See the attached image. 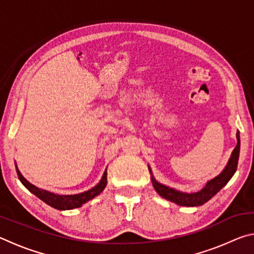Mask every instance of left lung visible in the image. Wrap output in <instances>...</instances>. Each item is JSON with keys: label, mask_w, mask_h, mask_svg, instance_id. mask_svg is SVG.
<instances>
[{"label": "left lung", "mask_w": 254, "mask_h": 254, "mask_svg": "<svg viewBox=\"0 0 254 254\" xmlns=\"http://www.w3.org/2000/svg\"><path fill=\"white\" fill-rule=\"evenodd\" d=\"M236 143L235 148L231 153V157L227 161L225 168L222 170V173L216 176V177L208 180L205 186L200 189V190L196 192H185L175 189L173 187L166 186L161 183L157 182L154 179L151 168L149 167V171L151 174V182L154 189L160 195L162 198H165L173 203L180 205V206H187V207H194V206H200L208 201L212 197L217 194L221 189L225 186V185L230 182V179L233 177L235 174L236 168H238V161L240 156V132H236Z\"/></svg>", "instance_id": "8db88e82"}]
</instances>
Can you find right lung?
I'll return each mask as SVG.
<instances>
[{
    "instance_id": "obj_1",
    "label": "right lung",
    "mask_w": 254,
    "mask_h": 254,
    "mask_svg": "<svg viewBox=\"0 0 254 254\" xmlns=\"http://www.w3.org/2000/svg\"><path fill=\"white\" fill-rule=\"evenodd\" d=\"M16 174H18V177L20 182L23 184V186L28 189L29 191H31L33 195H36L38 198H40L42 201H45L46 204H48L51 207L59 210H67V209H74L78 208L81 205L85 204L86 201L93 199L94 197H96L101 194V192L104 190L107 184V171L105 169L104 174H103L102 178L96 186L93 188L88 189V190L79 192V194L75 195H57L55 192H50L46 189L38 188L34 186L31 183H29L27 179H25L22 174L20 173V170L15 165Z\"/></svg>"
}]
</instances>
